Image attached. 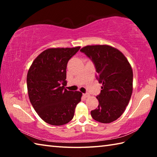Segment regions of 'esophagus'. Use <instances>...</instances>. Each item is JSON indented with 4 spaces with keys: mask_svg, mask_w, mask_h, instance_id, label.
Segmentation results:
<instances>
[{
    "mask_svg": "<svg viewBox=\"0 0 157 157\" xmlns=\"http://www.w3.org/2000/svg\"><path fill=\"white\" fill-rule=\"evenodd\" d=\"M83 95H84V97H85V98H87V97H88L89 95V94H87V93H86V94H83Z\"/></svg>",
    "mask_w": 157,
    "mask_h": 157,
    "instance_id": "1",
    "label": "esophagus"
}]
</instances>
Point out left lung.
I'll use <instances>...</instances> for the list:
<instances>
[{"mask_svg": "<svg viewBox=\"0 0 157 157\" xmlns=\"http://www.w3.org/2000/svg\"><path fill=\"white\" fill-rule=\"evenodd\" d=\"M94 63L96 79L102 84L97 95L98 107L91 111L95 121L109 123L125 110L132 94L133 72L121 51L107 45L87 46L80 50Z\"/></svg>", "mask_w": 157, "mask_h": 157, "instance_id": "1", "label": "left lung"}]
</instances>
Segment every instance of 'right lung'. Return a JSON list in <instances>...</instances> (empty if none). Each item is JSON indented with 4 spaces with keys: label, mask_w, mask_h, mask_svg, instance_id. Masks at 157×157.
<instances>
[{
    "label": "right lung",
    "mask_w": 157,
    "mask_h": 157,
    "mask_svg": "<svg viewBox=\"0 0 157 157\" xmlns=\"http://www.w3.org/2000/svg\"><path fill=\"white\" fill-rule=\"evenodd\" d=\"M80 47L49 48L37 57L27 75L32 105L42 120L52 125H63L72 120L82 93L65 89L68 60Z\"/></svg>",
    "instance_id": "add662e5"
}]
</instances>
